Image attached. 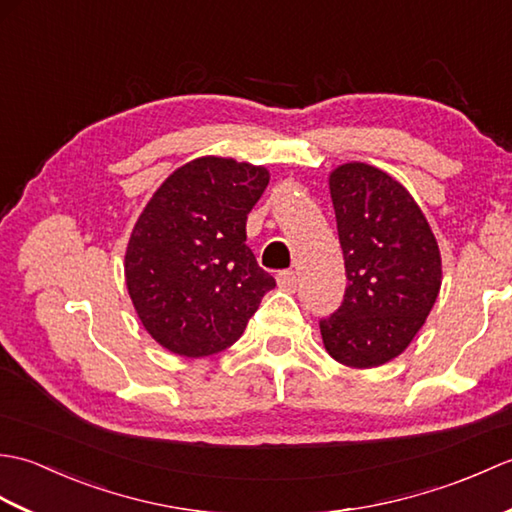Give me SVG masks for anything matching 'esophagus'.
Masks as SVG:
<instances>
[{"label": "esophagus", "instance_id": "obj_1", "mask_svg": "<svg viewBox=\"0 0 512 512\" xmlns=\"http://www.w3.org/2000/svg\"><path fill=\"white\" fill-rule=\"evenodd\" d=\"M277 284H279V288L295 292L299 288V275L295 273V270H281V273L277 275Z\"/></svg>", "mask_w": 512, "mask_h": 512}]
</instances>
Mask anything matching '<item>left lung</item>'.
Returning <instances> with one entry per match:
<instances>
[{
	"instance_id": "left-lung-1",
	"label": "left lung",
	"mask_w": 512,
	"mask_h": 512,
	"mask_svg": "<svg viewBox=\"0 0 512 512\" xmlns=\"http://www.w3.org/2000/svg\"><path fill=\"white\" fill-rule=\"evenodd\" d=\"M345 259L341 308L323 319L328 354L347 367L389 363L427 321L442 286V257L427 217L402 184L365 162L330 173Z\"/></svg>"
}]
</instances>
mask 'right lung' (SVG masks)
<instances>
[{"instance_id": "1", "label": "right lung", "mask_w": 512, "mask_h": 512, "mask_svg": "<svg viewBox=\"0 0 512 512\" xmlns=\"http://www.w3.org/2000/svg\"><path fill=\"white\" fill-rule=\"evenodd\" d=\"M266 167L202 156L178 167L140 213L125 250V284L151 339L200 358L231 347L275 279L246 246V217Z\"/></svg>"}]
</instances>
